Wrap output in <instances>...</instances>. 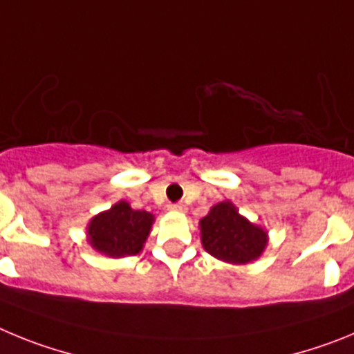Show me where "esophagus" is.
I'll list each match as a JSON object with an SVG mask.
<instances>
[{
    "label": "esophagus",
    "mask_w": 354,
    "mask_h": 354,
    "mask_svg": "<svg viewBox=\"0 0 354 354\" xmlns=\"http://www.w3.org/2000/svg\"><path fill=\"white\" fill-rule=\"evenodd\" d=\"M170 211H175V212H186V205L180 204V202H177V204H171V205H170Z\"/></svg>",
    "instance_id": "obj_1"
}]
</instances>
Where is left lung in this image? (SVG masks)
I'll return each instance as SVG.
<instances>
[{
  "mask_svg": "<svg viewBox=\"0 0 354 354\" xmlns=\"http://www.w3.org/2000/svg\"><path fill=\"white\" fill-rule=\"evenodd\" d=\"M202 243L212 257L232 264L257 259L266 246V232L250 223L230 202L214 205L200 221Z\"/></svg>",
  "mask_w": 354,
  "mask_h": 354,
  "instance_id": "1",
  "label": "left lung"
}]
</instances>
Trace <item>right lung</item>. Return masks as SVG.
Here are the masks:
<instances>
[{
  "label": "right lung",
  "instance_id": "1",
  "mask_svg": "<svg viewBox=\"0 0 354 354\" xmlns=\"http://www.w3.org/2000/svg\"><path fill=\"white\" fill-rule=\"evenodd\" d=\"M152 220L150 212L134 211L127 202H118L90 221V245L111 257L136 255L149 236Z\"/></svg>",
  "mask_w": 354,
  "mask_h": 354
}]
</instances>
